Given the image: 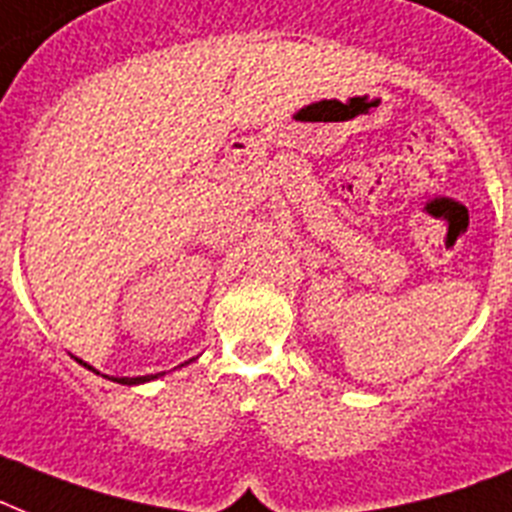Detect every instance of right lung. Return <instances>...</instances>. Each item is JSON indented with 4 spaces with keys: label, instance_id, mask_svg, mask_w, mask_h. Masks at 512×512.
Wrapping results in <instances>:
<instances>
[{
    "label": "right lung",
    "instance_id": "add662e5",
    "mask_svg": "<svg viewBox=\"0 0 512 512\" xmlns=\"http://www.w3.org/2000/svg\"><path fill=\"white\" fill-rule=\"evenodd\" d=\"M77 362L83 364V367L93 369L90 364H85L83 359H77ZM190 362H192V359H190ZM184 364H187V362H184ZM93 372H96V369H93ZM96 375H98V372H96ZM161 375H163V372H158V375H145V377H109V380L119 382V385H140V382H150V380H156V377H161Z\"/></svg>",
    "mask_w": 512,
    "mask_h": 512
}]
</instances>
